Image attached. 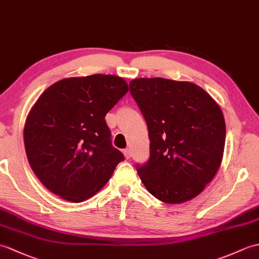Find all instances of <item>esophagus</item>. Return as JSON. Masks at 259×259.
Listing matches in <instances>:
<instances>
[{
	"label": "esophagus",
	"instance_id": "1",
	"mask_svg": "<svg viewBox=\"0 0 259 259\" xmlns=\"http://www.w3.org/2000/svg\"><path fill=\"white\" fill-rule=\"evenodd\" d=\"M122 153H123V155H124V158H125V159H130V157H131V152H130V150H129V149H124L123 151H122Z\"/></svg>",
	"mask_w": 259,
	"mask_h": 259
}]
</instances>
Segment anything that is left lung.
Instances as JSON below:
<instances>
[{
    "label": "left lung",
    "instance_id": "8db88e82",
    "mask_svg": "<svg viewBox=\"0 0 259 259\" xmlns=\"http://www.w3.org/2000/svg\"><path fill=\"white\" fill-rule=\"evenodd\" d=\"M129 87L149 130L150 159L137 165L143 185L164 203L192 200L212 181L223 159L221 107L190 81L137 78Z\"/></svg>",
    "mask_w": 259,
    "mask_h": 259
}]
</instances>
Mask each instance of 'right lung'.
Listing matches in <instances>:
<instances>
[{"label":"right lung","instance_id":"obj_1","mask_svg":"<svg viewBox=\"0 0 259 259\" xmlns=\"http://www.w3.org/2000/svg\"><path fill=\"white\" fill-rule=\"evenodd\" d=\"M115 75L70 77L53 83L24 125L28 163L47 190L80 203L99 192L124 158L113 148L107 112L128 93Z\"/></svg>","mask_w":259,"mask_h":259}]
</instances>
